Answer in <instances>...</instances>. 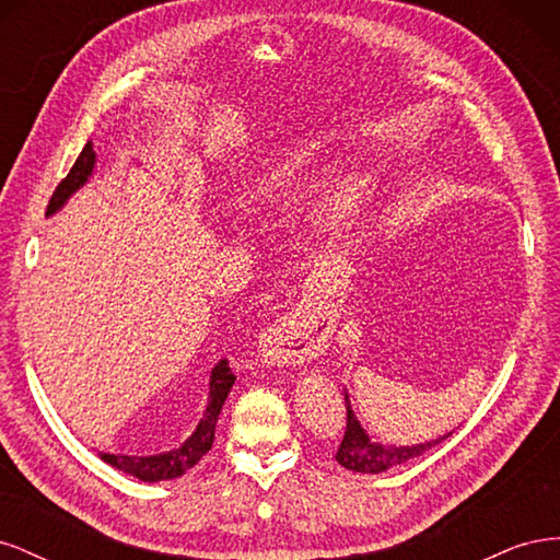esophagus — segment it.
<instances>
[{
  "mask_svg": "<svg viewBox=\"0 0 560 560\" xmlns=\"http://www.w3.org/2000/svg\"><path fill=\"white\" fill-rule=\"evenodd\" d=\"M264 336L266 354L282 364H311L327 350V338L294 315L278 317Z\"/></svg>",
  "mask_w": 560,
  "mask_h": 560,
  "instance_id": "esophagus-1",
  "label": "esophagus"
}]
</instances>
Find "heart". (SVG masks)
Listing matches in <instances>:
<instances>
[{
	"label": "heart",
	"instance_id": "heart-1",
	"mask_svg": "<svg viewBox=\"0 0 560 560\" xmlns=\"http://www.w3.org/2000/svg\"><path fill=\"white\" fill-rule=\"evenodd\" d=\"M306 177H308L306 163H303L299 156H290L270 167V171L259 179L257 191H259L261 200L287 202L301 191V186H303V182H306ZM366 196H369V186L362 179H352L343 186L341 194L336 196L334 210L336 212L358 210L366 200Z\"/></svg>",
	"mask_w": 560,
	"mask_h": 560
}]
</instances>
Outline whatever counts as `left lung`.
<instances>
[{
    "instance_id": "obj_1",
    "label": "left lung",
    "mask_w": 560,
    "mask_h": 560,
    "mask_svg": "<svg viewBox=\"0 0 560 560\" xmlns=\"http://www.w3.org/2000/svg\"><path fill=\"white\" fill-rule=\"evenodd\" d=\"M346 409H348L346 434H343L341 446H338V451H336V460L341 467L360 471V474H381L385 469H393L406 460H411V457H418L425 451H430L432 446L444 442V439L451 434L448 432L444 436L434 439V442L416 444V446H385L378 442H371L369 434L362 430L360 420L354 418V413L350 409V401L346 404Z\"/></svg>"
}]
</instances>
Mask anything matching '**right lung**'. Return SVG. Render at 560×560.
<instances>
[{"label": "right lung", "instance_id": "right-lung-1", "mask_svg": "<svg viewBox=\"0 0 560 560\" xmlns=\"http://www.w3.org/2000/svg\"><path fill=\"white\" fill-rule=\"evenodd\" d=\"M93 167H95V151H93V142H89L86 147H83L77 163L72 165V171L67 173V177L58 184L54 196H50L46 214L58 212L67 202V198H70L79 189V186L89 182V177L93 175ZM233 381H235V376L229 366V360H222L212 369L208 409H206V413H202L196 432L186 439L179 448L159 453V455H147V457L114 455V453H100V457H103L107 465L121 469L126 474H132V477H138L140 481H149V483L182 477L186 469H191L200 460V457L212 448L217 418H219V413H222V406L231 393Z\"/></svg>", "mask_w": 560, "mask_h": 560}]
</instances>
